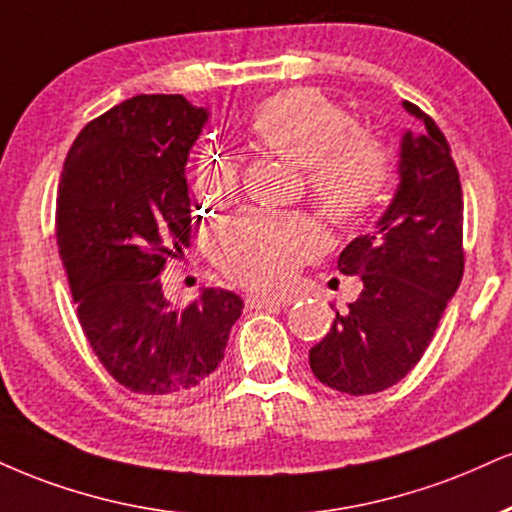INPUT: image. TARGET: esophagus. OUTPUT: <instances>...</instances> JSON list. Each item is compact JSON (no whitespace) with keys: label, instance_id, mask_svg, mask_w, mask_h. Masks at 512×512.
Segmentation results:
<instances>
[{"label":"esophagus","instance_id":"34e87169","mask_svg":"<svg viewBox=\"0 0 512 512\" xmlns=\"http://www.w3.org/2000/svg\"><path fill=\"white\" fill-rule=\"evenodd\" d=\"M286 305V300L283 298H269V295H245V307H250V310H274V307H283Z\"/></svg>","mask_w":512,"mask_h":512}]
</instances>
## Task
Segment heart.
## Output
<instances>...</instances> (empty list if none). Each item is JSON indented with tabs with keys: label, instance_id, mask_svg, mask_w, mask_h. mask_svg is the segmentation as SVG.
Here are the masks:
<instances>
[{
	"label": "heart",
	"instance_id": "obj_1",
	"mask_svg": "<svg viewBox=\"0 0 512 512\" xmlns=\"http://www.w3.org/2000/svg\"><path fill=\"white\" fill-rule=\"evenodd\" d=\"M250 135L269 155L303 166L312 197L336 226H353L384 200L391 157L372 135L355 131L341 104L312 88L269 95L252 109ZM238 186L229 155L202 150L193 166V188L205 205L226 200ZM322 226L305 214L243 212L226 219L214 236V257L229 279L274 291L300 264L324 250Z\"/></svg>",
	"mask_w": 512,
	"mask_h": 512
}]
</instances>
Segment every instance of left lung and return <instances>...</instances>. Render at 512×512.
Wrapping results in <instances>:
<instances>
[{
	"label": "left lung",
	"instance_id": "obj_1",
	"mask_svg": "<svg viewBox=\"0 0 512 512\" xmlns=\"http://www.w3.org/2000/svg\"><path fill=\"white\" fill-rule=\"evenodd\" d=\"M422 131L400 140L398 190L372 233L350 240L338 272L362 293L310 350L315 377L367 396L398 384L432 343L465 269L463 188L446 135L417 104L403 102Z\"/></svg>",
	"mask_w": 512,
	"mask_h": 512
}]
</instances>
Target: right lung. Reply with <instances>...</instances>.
Returning <instances> with one entry per match:
<instances>
[{
    "mask_svg": "<svg viewBox=\"0 0 512 512\" xmlns=\"http://www.w3.org/2000/svg\"><path fill=\"white\" fill-rule=\"evenodd\" d=\"M209 112L183 95H135L73 140L57 193V245L92 353L128 391L181 398L224 360L240 295L202 288L171 307L159 274L188 248L190 147Z\"/></svg>",
    "mask_w": 512,
    "mask_h": 512,
    "instance_id": "obj_1",
    "label": "right lung"
}]
</instances>
